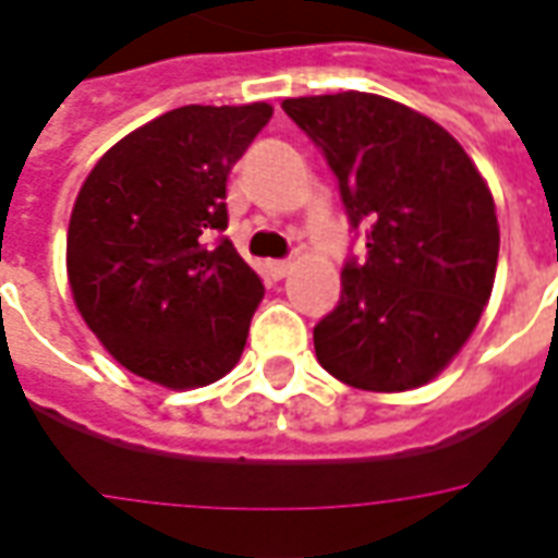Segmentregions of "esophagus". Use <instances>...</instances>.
<instances>
[{"label": "esophagus", "mask_w": 558, "mask_h": 558, "mask_svg": "<svg viewBox=\"0 0 558 558\" xmlns=\"http://www.w3.org/2000/svg\"><path fill=\"white\" fill-rule=\"evenodd\" d=\"M292 268H295L292 259H275V263H268V275H271L275 280H280V278H287Z\"/></svg>", "instance_id": "esophagus-1"}]
</instances>
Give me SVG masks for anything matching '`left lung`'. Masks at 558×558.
<instances>
[{"label": "left lung", "instance_id": "left-lung-1", "mask_svg": "<svg viewBox=\"0 0 558 558\" xmlns=\"http://www.w3.org/2000/svg\"><path fill=\"white\" fill-rule=\"evenodd\" d=\"M325 153L366 259L313 328L319 363L375 393L423 387L461 352L494 290L499 225L488 183L440 123L378 94L283 100Z\"/></svg>", "mask_w": 558, "mask_h": 558}]
</instances>
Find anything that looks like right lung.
<instances>
[{
  "instance_id": "right-lung-1",
  "label": "right lung",
  "mask_w": 558,
  "mask_h": 558,
  "mask_svg": "<svg viewBox=\"0 0 558 558\" xmlns=\"http://www.w3.org/2000/svg\"><path fill=\"white\" fill-rule=\"evenodd\" d=\"M271 118L268 102L183 106L90 168L68 227L82 319L130 373L206 387L242 357L263 280L227 236V177Z\"/></svg>"
}]
</instances>
